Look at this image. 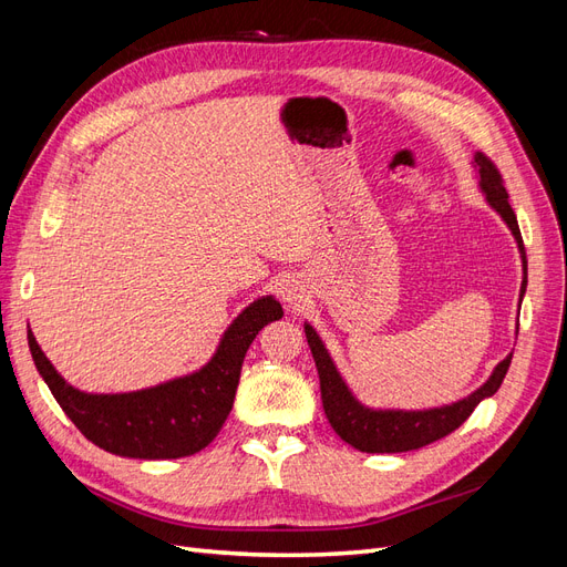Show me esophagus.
<instances>
[{
  "mask_svg": "<svg viewBox=\"0 0 567 567\" xmlns=\"http://www.w3.org/2000/svg\"><path fill=\"white\" fill-rule=\"evenodd\" d=\"M284 300H286V302H293V300H296L293 290H284Z\"/></svg>",
  "mask_w": 567,
  "mask_h": 567,
  "instance_id": "obj_1",
  "label": "esophagus"
}]
</instances>
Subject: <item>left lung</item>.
Returning a JSON list of instances; mask_svg holds the SVG:
<instances>
[{
    "instance_id": "8db88e82",
    "label": "left lung",
    "mask_w": 567,
    "mask_h": 567,
    "mask_svg": "<svg viewBox=\"0 0 567 567\" xmlns=\"http://www.w3.org/2000/svg\"><path fill=\"white\" fill-rule=\"evenodd\" d=\"M475 167L480 175V186H483V192L487 196V203L504 217L508 229L518 241V248L523 255V271H525L523 286H520V300H523L525 286H527V257H525V246H523L516 213H513L508 203V194H506L499 169H496V165L485 156V153H477ZM305 336H307V342H310V350L319 371L321 402H323L326 419H329L331 427L340 435V440H346L354 450L367 452V454L411 452V450H421L435 440L447 437L473 414V409L480 402L485 398H492V394L499 390L513 357L511 352L504 362L496 364L489 381L483 388H477L473 394H468L466 400L454 402L450 406L423 409V411H392V409L375 411L359 404L352 398V392L348 390L346 383H342L329 352H326L323 342L319 340L317 331L310 323H305Z\"/></svg>"
}]
</instances>
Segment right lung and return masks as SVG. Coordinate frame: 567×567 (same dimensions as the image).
<instances>
[{
	"instance_id": "add662e5",
	"label": "right lung",
	"mask_w": 567,
	"mask_h": 567,
	"mask_svg": "<svg viewBox=\"0 0 567 567\" xmlns=\"http://www.w3.org/2000/svg\"><path fill=\"white\" fill-rule=\"evenodd\" d=\"M284 317L271 296L236 317L215 357L200 371L125 394H87L68 385L28 331V346L44 383L65 416L96 447L130 458L192 456L217 437L234 406L244 357L257 331Z\"/></svg>"
}]
</instances>
